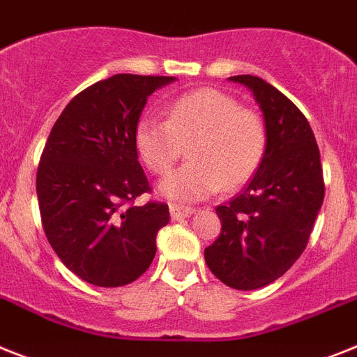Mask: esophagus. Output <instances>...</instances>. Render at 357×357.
<instances>
[{
    "label": "esophagus",
    "mask_w": 357,
    "mask_h": 357,
    "mask_svg": "<svg viewBox=\"0 0 357 357\" xmlns=\"http://www.w3.org/2000/svg\"><path fill=\"white\" fill-rule=\"evenodd\" d=\"M169 211H172V219L173 220H182L185 217H191L195 213V208H190V206H182V204H172L169 206Z\"/></svg>",
    "instance_id": "obj_1"
}]
</instances>
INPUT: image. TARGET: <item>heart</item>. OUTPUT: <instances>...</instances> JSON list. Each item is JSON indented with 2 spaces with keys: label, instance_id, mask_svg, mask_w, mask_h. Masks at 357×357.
I'll list each match as a JSON object with an SVG mask.
<instances>
[{
  "label": "heart",
  "instance_id": "1",
  "mask_svg": "<svg viewBox=\"0 0 357 357\" xmlns=\"http://www.w3.org/2000/svg\"><path fill=\"white\" fill-rule=\"evenodd\" d=\"M138 155L153 175H166L188 146V164L164 178L160 191L182 202L235 190L255 175L266 153L263 116L219 89H197L173 100L167 119L146 114L135 129Z\"/></svg>",
  "mask_w": 357,
  "mask_h": 357
}]
</instances>
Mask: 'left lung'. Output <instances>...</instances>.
Wrapping results in <instances>:
<instances>
[{
    "instance_id": "left-lung-1",
    "label": "left lung",
    "mask_w": 357,
    "mask_h": 357,
    "mask_svg": "<svg viewBox=\"0 0 357 357\" xmlns=\"http://www.w3.org/2000/svg\"><path fill=\"white\" fill-rule=\"evenodd\" d=\"M229 79L253 91L268 144L252 181L228 204L217 206L222 228L204 259L226 287L257 290L281 278L305 252L325 181L316 137L299 107L263 78Z\"/></svg>"
}]
</instances>
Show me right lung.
<instances>
[{
  "label": "right lung",
  "mask_w": 357,
  "mask_h": 357,
  "mask_svg": "<svg viewBox=\"0 0 357 357\" xmlns=\"http://www.w3.org/2000/svg\"><path fill=\"white\" fill-rule=\"evenodd\" d=\"M173 76L114 75L70 100L52 126L36 173L41 225L60 261L94 287L137 281L157 253L169 208L151 193L135 129L147 98Z\"/></svg>",
  "instance_id": "1"
}]
</instances>
